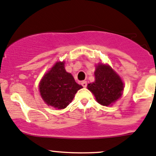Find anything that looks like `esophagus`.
I'll return each mask as SVG.
<instances>
[{
	"instance_id": "1",
	"label": "esophagus",
	"mask_w": 156,
	"mask_h": 156,
	"mask_svg": "<svg viewBox=\"0 0 156 156\" xmlns=\"http://www.w3.org/2000/svg\"><path fill=\"white\" fill-rule=\"evenodd\" d=\"M81 85H82L83 86V87H87V81H81Z\"/></svg>"
}]
</instances>
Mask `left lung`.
Masks as SVG:
<instances>
[{
    "label": "left lung",
    "instance_id": "left-lung-1",
    "mask_svg": "<svg viewBox=\"0 0 156 156\" xmlns=\"http://www.w3.org/2000/svg\"><path fill=\"white\" fill-rule=\"evenodd\" d=\"M94 75L95 81L88 84L87 88L94 94L99 104L109 106L121 97L123 83L110 66L98 65Z\"/></svg>",
    "mask_w": 156,
    "mask_h": 156
}]
</instances>
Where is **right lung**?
Wrapping results in <instances>:
<instances>
[{"label":"right lung","mask_w":156,"mask_h":156,"mask_svg":"<svg viewBox=\"0 0 156 156\" xmlns=\"http://www.w3.org/2000/svg\"><path fill=\"white\" fill-rule=\"evenodd\" d=\"M81 88L82 86L77 84L73 76L66 71L64 62L55 63L40 84V94L43 101L57 109L66 108Z\"/></svg>","instance_id":"right-lung-1"}]
</instances>
